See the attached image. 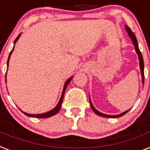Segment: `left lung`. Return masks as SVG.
<instances>
[{
  "label": "left lung",
  "instance_id": "left-lung-1",
  "mask_svg": "<svg viewBox=\"0 0 150 150\" xmlns=\"http://www.w3.org/2000/svg\"><path fill=\"white\" fill-rule=\"evenodd\" d=\"M126 30H127V32L128 33V35L131 38V39L132 40V42H133V45L134 46V49L136 51L137 54L139 55V67H140V70H141V74H142V83H144V79H145V76H144V62H143V58H142V53L140 52V50L139 48V45H138V42H137V39L136 37L134 36V34L133 33L132 30H131V29H130L127 25H126ZM89 100H90V104H91V107L92 109L94 112H96V114L98 115V116H101V117H107V118H117V117H122L125 113H127L129 110H127V111H125V112H122V113H120V114L118 115H107V114H104V113H102L99 111L96 110V108L94 107L93 105H92V103L91 102V99L89 98Z\"/></svg>",
  "mask_w": 150,
  "mask_h": 150
}]
</instances>
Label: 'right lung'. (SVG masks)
<instances>
[{
  "mask_svg": "<svg viewBox=\"0 0 150 150\" xmlns=\"http://www.w3.org/2000/svg\"><path fill=\"white\" fill-rule=\"evenodd\" d=\"M20 35L21 34H19V35H18V37L16 38V39L15 40V41H14V43H15V44H16V41L18 40V38H19V37H20ZM13 50H14V47L12 48V50H11V52H10V54H9L8 59V62H7V63H8V62H9V59H10V56H11V53H12V52H13ZM5 77H6V76H5ZM5 80H6V78H5ZM71 80H72V77H70V78H69L67 81H66V83H65V84H64V88H63V90H62V96H61V98H60V100H59V102L58 103L57 105L54 108V109H53V110H50V111H48V112H45V113H40V114H29V113H26V112H23V111H22V112H23L25 115L28 116V117H37V118H47V117H52V116L55 115L57 112H59V110L61 109V105H62V100H63V96H64L66 88H67V86H68V84L69 83V82L71 81Z\"/></svg>",
  "mask_w": 150,
  "mask_h": 150,
  "instance_id": "1",
  "label": "right lung"
}]
</instances>
